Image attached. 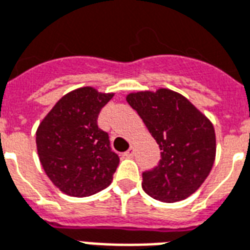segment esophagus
Returning <instances> with one entry per match:
<instances>
[{
    "mask_svg": "<svg viewBox=\"0 0 250 250\" xmlns=\"http://www.w3.org/2000/svg\"><path fill=\"white\" fill-rule=\"evenodd\" d=\"M134 155H135V149L132 148V147H131V148L125 153V156H127V158H132Z\"/></svg>",
    "mask_w": 250,
    "mask_h": 250,
    "instance_id": "obj_1",
    "label": "esophagus"
}]
</instances>
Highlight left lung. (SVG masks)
I'll use <instances>...</instances> for the list:
<instances>
[{
	"instance_id": "1",
	"label": "left lung",
	"mask_w": 250,
	"mask_h": 250,
	"mask_svg": "<svg viewBox=\"0 0 250 250\" xmlns=\"http://www.w3.org/2000/svg\"><path fill=\"white\" fill-rule=\"evenodd\" d=\"M125 99L162 151L158 167L143 172L144 192L164 203L195 193L209 175L216 156L210 120L182 94L168 88L131 92Z\"/></svg>"
}]
</instances>
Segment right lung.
Returning <instances> with one entry per match:
<instances>
[{
    "mask_svg": "<svg viewBox=\"0 0 250 250\" xmlns=\"http://www.w3.org/2000/svg\"><path fill=\"white\" fill-rule=\"evenodd\" d=\"M114 94L81 87L59 99L37 128L40 162L59 191L74 197L91 196L111 184L119 156L98 115Z\"/></svg>",
    "mask_w": 250,
    "mask_h": 250,
    "instance_id": "add662e5",
    "label": "right lung"
}]
</instances>
